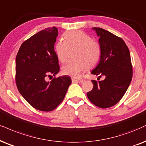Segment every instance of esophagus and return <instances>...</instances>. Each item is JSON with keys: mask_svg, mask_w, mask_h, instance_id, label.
Listing matches in <instances>:
<instances>
[{"mask_svg": "<svg viewBox=\"0 0 146 146\" xmlns=\"http://www.w3.org/2000/svg\"><path fill=\"white\" fill-rule=\"evenodd\" d=\"M71 79H72V81L74 82H84V80H83V79H79V78H75V77H72Z\"/></svg>", "mask_w": 146, "mask_h": 146, "instance_id": "1", "label": "esophagus"}]
</instances>
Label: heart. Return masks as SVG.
Returning a JSON list of instances; mask_svg holds the SVG:
<instances>
[{"mask_svg": "<svg viewBox=\"0 0 146 146\" xmlns=\"http://www.w3.org/2000/svg\"><path fill=\"white\" fill-rule=\"evenodd\" d=\"M64 40H59L55 46V53L59 61L64 62L66 59L68 46H77L75 60L67 61L62 68V73L73 77H78L89 67L98 64L102 49L98 42L92 40L91 37L79 30L65 32Z\"/></svg>", "mask_w": 146, "mask_h": 146, "instance_id": "heart-1", "label": "heart"}]
</instances>
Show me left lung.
<instances>
[{"label": "left lung", "instance_id": "left-lung-1", "mask_svg": "<svg viewBox=\"0 0 146 146\" xmlns=\"http://www.w3.org/2000/svg\"><path fill=\"white\" fill-rule=\"evenodd\" d=\"M96 32L102 49L100 60L91 74L105 76L104 80H91L93 88L87 93L92 103L101 108H108L118 103L130 85L133 68L129 48L121 38L100 28Z\"/></svg>", "mask_w": 146, "mask_h": 146}]
</instances>
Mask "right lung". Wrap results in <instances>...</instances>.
Returning a JSON list of instances; mask_svg holds the SVG:
<instances>
[{"instance_id":"1","label":"right lung","mask_w":146,"mask_h":146,"mask_svg":"<svg viewBox=\"0 0 146 146\" xmlns=\"http://www.w3.org/2000/svg\"><path fill=\"white\" fill-rule=\"evenodd\" d=\"M58 30L47 28L24 41L15 60V82L19 92L35 109L49 111L64 100L72 80L70 76L54 77L59 71V61L54 51Z\"/></svg>"}]
</instances>
